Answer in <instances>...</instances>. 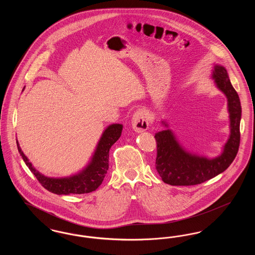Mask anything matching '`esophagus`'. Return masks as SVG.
<instances>
[{
  "label": "esophagus",
  "instance_id": "34e87169",
  "mask_svg": "<svg viewBox=\"0 0 255 255\" xmlns=\"http://www.w3.org/2000/svg\"><path fill=\"white\" fill-rule=\"evenodd\" d=\"M149 122L150 115L146 110L138 109L134 112L132 117V126L135 132L141 133L146 131L149 127Z\"/></svg>",
  "mask_w": 255,
  "mask_h": 255
}]
</instances>
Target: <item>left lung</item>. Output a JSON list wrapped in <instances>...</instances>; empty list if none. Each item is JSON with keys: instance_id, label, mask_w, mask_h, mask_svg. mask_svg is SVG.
I'll return each mask as SVG.
<instances>
[{"instance_id": "left-lung-1", "label": "left lung", "mask_w": 255, "mask_h": 255, "mask_svg": "<svg viewBox=\"0 0 255 255\" xmlns=\"http://www.w3.org/2000/svg\"><path fill=\"white\" fill-rule=\"evenodd\" d=\"M211 78L217 89L227 97L231 130L229 138L217 157L209 158L198 156L186 151L177 140L169 124L161 120L164 129L155 134L158 146L156 168L161 180L167 184L195 185L208 181L227 169L237 155L242 115L240 98L231 85L224 66L214 64Z\"/></svg>"}]
</instances>
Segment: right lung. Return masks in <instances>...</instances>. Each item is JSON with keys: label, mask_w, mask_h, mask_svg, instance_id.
<instances>
[{"label": "right lung", "mask_w": 255, "mask_h": 255, "mask_svg": "<svg viewBox=\"0 0 255 255\" xmlns=\"http://www.w3.org/2000/svg\"><path fill=\"white\" fill-rule=\"evenodd\" d=\"M122 128L123 125L119 123L111 124L106 127L97 142L94 155L89 163L78 173L64 178L47 177L40 173L25 157L18 140L16 142L18 151L26 166L49 192L57 195L85 194L95 191L103 182L107 170L109 169L110 148L121 137Z\"/></svg>", "instance_id": "1"}]
</instances>
